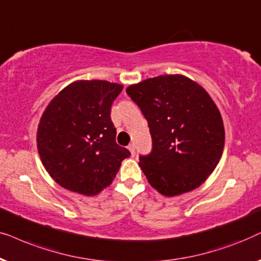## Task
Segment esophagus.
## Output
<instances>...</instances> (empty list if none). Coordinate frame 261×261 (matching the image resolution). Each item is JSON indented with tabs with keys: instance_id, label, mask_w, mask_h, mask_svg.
I'll use <instances>...</instances> for the list:
<instances>
[{
	"instance_id": "obj_1",
	"label": "esophagus",
	"mask_w": 261,
	"mask_h": 261,
	"mask_svg": "<svg viewBox=\"0 0 261 261\" xmlns=\"http://www.w3.org/2000/svg\"><path fill=\"white\" fill-rule=\"evenodd\" d=\"M127 149L128 150H130V152H131V156H135V145L134 144H130L127 147Z\"/></svg>"
}]
</instances>
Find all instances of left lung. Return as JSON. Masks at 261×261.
<instances>
[{"mask_svg":"<svg viewBox=\"0 0 261 261\" xmlns=\"http://www.w3.org/2000/svg\"><path fill=\"white\" fill-rule=\"evenodd\" d=\"M148 120L152 150L140 167L159 193L174 197L199 187L224 148L220 110L209 93L184 75H160L126 88Z\"/></svg>","mask_w":261,"mask_h":261,"instance_id":"obj_1","label":"left lung"}]
</instances>
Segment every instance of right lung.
<instances>
[{"label":"right lung","mask_w":261,"mask_h":261,"mask_svg":"<svg viewBox=\"0 0 261 261\" xmlns=\"http://www.w3.org/2000/svg\"><path fill=\"white\" fill-rule=\"evenodd\" d=\"M123 86L80 80L51 100L40 118L37 147L48 174L58 185L95 196L112 184L121 161L130 156L116 142L111 106Z\"/></svg>","instance_id":"right-lung-1"}]
</instances>
